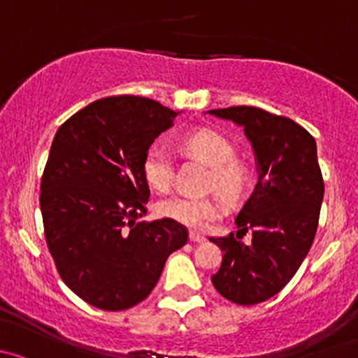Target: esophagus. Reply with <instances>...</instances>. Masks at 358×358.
Masks as SVG:
<instances>
[{"label": "esophagus", "mask_w": 358, "mask_h": 358, "mask_svg": "<svg viewBox=\"0 0 358 358\" xmlns=\"http://www.w3.org/2000/svg\"><path fill=\"white\" fill-rule=\"evenodd\" d=\"M205 239H206V238H205L203 234L194 233V231H191V233H189V241H193V243H203Z\"/></svg>", "instance_id": "34e87169"}]
</instances>
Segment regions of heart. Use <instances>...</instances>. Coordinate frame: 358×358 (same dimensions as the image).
<instances>
[{
	"instance_id": "heart-1",
	"label": "heart",
	"mask_w": 358,
	"mask_h": 358,
	"mask_svg": "<svg viewBox=\"0 0 358 358\" xmlns=\"http://www.w3.org/2000/svg\"><path fill=\"white\" fill-rule=\"evenodd\" d=\"M180 152L196 158L210 167L208 187L215 189L227 203L234 205L245 198L252 184L248 164L236 157V146L229 138L215 129H198L180 139ZM143 178L158 193L169 191L174 176V160L167 146L155 141L145 152L141 164ZM164 219L174 220L191 229H206L222 217V203L215 198L172 196L155 206Z\"/></svg>"
}]
</instances>
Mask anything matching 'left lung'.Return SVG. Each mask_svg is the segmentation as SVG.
Here are the masks:
<instances>
[{
	"instance_id": "obj_1",
	"label": "left lung",
	"mask_w": 358,
	"mask_h": 358,
	"mask_svg": "<svg viewBox=\"0 0 358 358\" xmlns=\"http://www.w3.org/2000/svg\"><path fill=\"white\" fill-rule=\"evenodd\" d=\"M206 113L241 125L255 152L259 182L236 215L238 233L210 238L224 252L212 275L215 289L233 303L255 305L288 285L314 243L324 198L315 139L288 117L257 106ZM248 230L252 243L245 245Z\"/></svg>"
}]
</instances>
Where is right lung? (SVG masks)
I'll return each mask as SVG.
<instances>
[{
    "mask_svg": "<svg viewBox=\"0 0 358 358\" xmlns=\"http://www.w3.org/2000/svg\"><path fill=\"white\" fill-rule=\"evenodd\" d=\"M178 113L141 96L96 99L60 125L41 179L44 236L65 285L101 310L145 300L187 243L174 220L138 222L150 187L145 152Z\"/></svg>",
    "mask_w": 358,
    "mask_h": 358,
    "instance_id": "right-lung-1",
    "label": "right lung"
}]
</instances>
